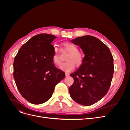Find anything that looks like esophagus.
Returning a JSON list of instances; mask_svg holds the SVG:
<instances>
[{"mask_svg":"<svg viewBox=\"0 0 130 130\" xmlns=\"http://www.w3.org/2000/svg\"><path fill=\"white\" fill-rule=\"evenodd\" d=\"M69 75V74L68 73H66V76H68Z\"/></svg>","mask_w":130,"mask_h":130,"instance_id":"obj_1","label":"esophagus"}]
</instances>
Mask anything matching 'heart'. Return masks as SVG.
I'll return each mask as SVG.
<instances>
[{
	"label": "heart",
	"instance_id": "1",
	"mask_svg": "<svg viewBox=\"0 0 130 130\" xmlns=\"http://www.w3.org/2000/svg\"><path fill=\"white\" fill-rule=\"evenodd\" d=\"M64 50L69 53L66 58L67 62L62 63L60 68L65 72H70L75 68V64L77 67L80 66L84 62V56L81 53L78 52V47L70 42H66L63 43ZM58 48L55 47L54 49V54L52 57L53 62L55 64L60 65L61 60L59 57L58 53Z\"/></svg>",
	"mask_w": 130,
	"mask_h": 130
}]
</instances>
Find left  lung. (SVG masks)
Listing matches in <instances>:
<instances>
[{
  "instance_id": "obj_1",
  "label": "left lung",
  "mask_w": 130,
  "mask_h": 130,
  "mask_svg": "<svg viewBox=\"0 0 130 130\" xmlns=\"http://www.w3.org/2000/svg\"><path fill=\"white\" fill-rule=\"evenodd\" d=\"M71 42L80 46L85 56L79 68L70 74L74 82L69 88L70 95L78 104L92 105L108 91L114 73L112 55L103 42L89 35Z\"/></svg>"
}]
</instances>
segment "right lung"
<instances>
[{
  "label": "right lung",
  "mask_w": 130,
  "mask_h": 130,
  "mask_svg": "<svg viewBox=\"0 0 130 130\" xmlns=\"http://www.w3.org/2000/svg\"><path fill=\"white\" fill-rule=\"evenodd\" d=\"M54 35L40 34L19 49L13 62V77L21 95L33 104H41L52 97L55 87L65 77L53 62Z\"/></svg>",
  "instance_id": "add662e5"
}]
</instances>
